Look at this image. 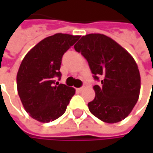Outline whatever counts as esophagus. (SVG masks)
Masks as SVG:
<instances>
[{
    "label": "esophagus",
    "mask_w": 153,
    "mask_h": 153,
    "mask_svg": "<svg viewBox=\"0 0 153 153\" xmlns=\"http://www.w3.org/2000/svg\"><path fill=\"white\" fill-rule=\"evenodd\" d=\"M83 89V87H81V88H77V91H79V92H82Z\"/></svg>",
    "instance_id": "esophagus-1"
}]
</instances>
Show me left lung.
<instances>
[{"instance_id": "8db88e82", "label": "left lung", "mask_w": 153, "mask_h": 153, "mask_svg": "<svg viewBox=\"0 0 153 153\" xmlns=\"http://www.w3.org/2000/svg\"><path fill=\"white\" fill-rule=\"evenodd\" d=\"M88 61L94 79L95 98L88 104L90 112L106 123L125 119L137 103L140 74L134 59L116 42L106 35H85L74 45Z\"/></svg>"}]
</instances>
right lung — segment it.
<instances>
[{
    "label": "right lung",
    "mask_w": 153,
    "mask_h": 153,
    "mask_svg": "<svg viewBox=\"0 0 153 153\" xmlns=\"http://www.w3.org/2000/svg\"><path fill=\"white\" fill-rule=\"evenodd\" d=\"M80 36L56 33L44 38L22 60L17 74V89L25 111L42 123L53 121L65 112L75 93L60 79L62 56Z\"/></svg>",
    "instance_id": "1"
}]
</instances>
